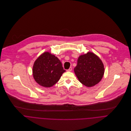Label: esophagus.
<instances>
[{
	"label": "esophagus",
	"mask_w": 131,
	"mask_h": 131,
	"mask_svg": "<svg viewBox=\"0 0 131 131\" xmlns=\"http://www.w3.org/2000/svg\"><path fill=\"white\" fill-rule=\"evenodd\" d=\"M72 70V67H70V68L67 70V71H68V72H71Z\"/></svg>",
	"instance_id": "34e87169"
}]
</instances>
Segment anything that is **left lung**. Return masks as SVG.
Returning a JSON list of instances; mask_svg holds the SVG:
<instances>
[{"label": "left lung", "mask_w": 131, "mask_h": 131, "mask_svg": "<svg viewBox=\"0 0 131 131\" xmlns=\"http://www.w3.org/2000/svg\"><path fill=\"white\" fill-rule=\"evenodd\" d=\"M74 72L82 84L90 87L101 81L104 68L101 59L93 53L89 52L79 56Z\"/></svg>", "instance_id": "8db88e82"}]
</instances>
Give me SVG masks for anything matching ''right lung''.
Wrapping results in <instances>:
<instances>
[{"instance_id": "obj_1", "label": "right lung", "mask_w": 131, "mask_h": 131, "mask_svg": "<svg viewBox=\"0 0 131 131\" xmlns=\"http://www.w3.org/2000/svg\"><path fill=\"white\" fill-rule=\"evenodd\" d=\"M64 72L66 70L59 59L49 52H45L39 56L33 68L35 80L44 87H50L56 84Z\"/></svg>"}]
</instances>
